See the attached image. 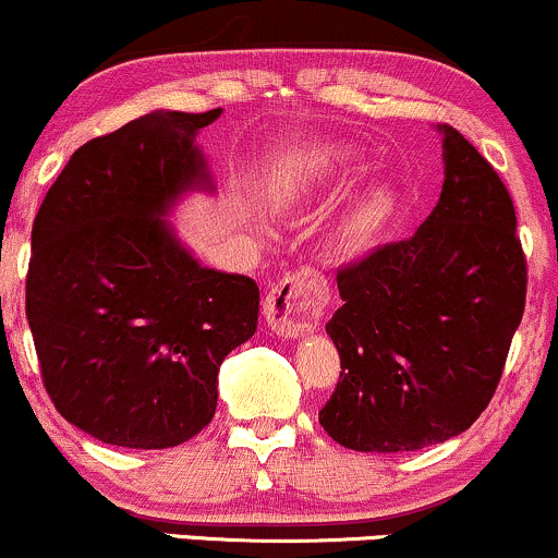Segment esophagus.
<instances>
[{
	"label": "esophagus",
	"mask_w": 558,
	"mask_h": 558,
	"mask_svg": "<svg viewBox=\"0 0 558 558\" xmlns=\"http://www.w3.org/2000/svg\"><path fill=\"white\" fill-rule=\"evenodd\" d=\"M328 278L312 267H301L270 288L262 304L267 328L278 336L296 338L315 330L328 304Z\"/></svg>",
	"instance_id": "esophagus-1"
}]
</instances>
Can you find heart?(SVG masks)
I'll list each match as a JSON object with an SVG mask.
<instances>
[{
    "label": "heart",
    "instance_id": "obj_1",
    "mask_svg": "<svg viewBox=\"0 0 558 558\" xmlns=\"http://www.w3.org/2000/svg\"><path fill=\"white\" fill-rule=\"evenodd\" d=\"M356 168L354 151L338 144H315L296 155L286 157L272 175V196L280 204L299 202V198L315 196L319 191H328L330 185L341 183L351 170ZM390 196L388 191L377 189L367 194L354 207V213L345 217L341 228V239L349 246H360L369 239V233L380 226L388 215Z\"/></svg>",
    "mask_w": 558,
    "mask_h": 558
}]
</instances>
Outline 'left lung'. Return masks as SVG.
Returning a JSON list of instances; mask_svg holds the SVG:
<instances>
[{"mask_svg":"<svg viewBox=\"0 0 558 558\" xmlns=\"http://www.w3.org/2000/svg\"><path fill=\"white\" fill-rule=\"evenodd\" d=\"M438 204L403 241L338 267L325 330L341 377L319 425L354 451L444 444L485 412L527 296L514 202L493 165L444 125Z\"/></svg>","mask_w":558,"mask_h":558,"instance_id":"left-lung-1","label":"left lung"}]
</instances>
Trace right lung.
I'll return each mask as SVG.
<instances>
[{"label":"right lung","instance_id":"obj_1","mask_svg":"<svg viewBox=\"0 0 558 558\" xmlns=\"http://www.w3.org/2000/svg\"><path fill=\"white\" fill-rule=\"evenodd\" d=\"M220 112L159 110L86 141L36 213L25 315L41 380L101 444L202 433L222 360L257 330V283L202 267L162 220L181 191L209 185L196 133Z\"/></svg>","mask_w":558,"mask_h":558}]
</instances>
